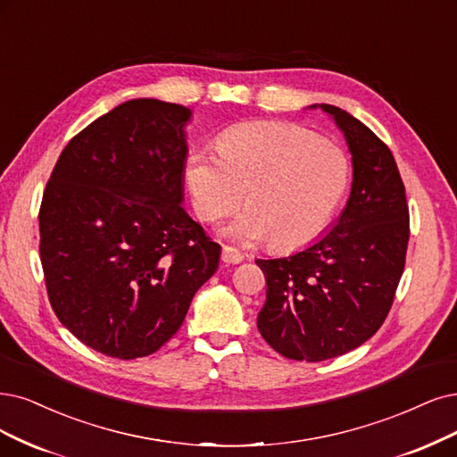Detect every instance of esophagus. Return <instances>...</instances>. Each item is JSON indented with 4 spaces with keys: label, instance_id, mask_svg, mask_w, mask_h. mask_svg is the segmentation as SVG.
Returning a JSON list of instances; mask_svg holds the SVG:
<instances>
[{
    "label": "esophagus",
    "instance_id": "obj_1",
    "mask_svg": "<svg viewBox=\"0 0 457 457\" xmlns=\"http://www.w3.org/2000/svg\"><path fill=\"white\" fill-rule=\"evenodd\" d=\"M245 260V254L241 250L233 248L229 245H224L222 246V262L224 263H241Z\"/></svg>",
    "mask_w": 457,
    "mask_h": 457
}]
</instances>
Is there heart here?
<instances>
[{
	"label": "heart",
	"instance_id": "b5f03b06",
	"mask_svg": "<svg viewBox=\"0 0 457 457\" xmlns=\"http://www.w3.org/2000/svg\"><path fill=\"white\" fill-rule=\"evenodd\" d=\"M218 156L192 150L184 179L203 222H218L248 207L224 235L273 248L305 246L331 222L348 190L350 163L341 146L305 128L250 122L216 137Z\"/></svg>",
	"mask_w": 457,
	"mask_h": 457
}]
</instances>
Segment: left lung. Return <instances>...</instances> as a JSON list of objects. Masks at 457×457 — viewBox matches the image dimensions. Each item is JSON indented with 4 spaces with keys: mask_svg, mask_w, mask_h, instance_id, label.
Masks as SVG:
<instances>
[{
    "mask_svg": "<svg viewBox=\"0 0 457 457\" xmlns=\"http://www.w3.org/2000/svg\"><path fill=\"white\" fill-rule=\"evenodd\" d=\"M328 112L352 154V190L335 228L288 258L256 260L267 299L258 329L284 358L324 361L373 337L392 309L409 245V205L392 150L358 118Z\"/></svg>",
    "mask_w": 457,
    "mask_h": 457,
    "instance_id": "8db88e82",
    "label": "left lung"
}]
</instances>
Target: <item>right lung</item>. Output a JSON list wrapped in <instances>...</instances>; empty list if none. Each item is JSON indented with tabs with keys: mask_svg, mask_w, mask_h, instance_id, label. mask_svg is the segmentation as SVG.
Instances as JSON below:
<instances>
[{
	"mask_svg": "<svg viewBox=\"0 0 457 457\" xmlns=\"http://www.w3.org/2000/svg\"><path fill=\"white\" fill-rule=\"evenodd\" d=\"M192 111L131 99L67 143L39 209L48 301L80 343L148 356L179 331L220 245L182 209Z\"/></svg>",
	"mask_w": 457,
	"mask_h": 457,
	"instance_id": "add662e5",
	"label": "right lung"
}]
</instances>
